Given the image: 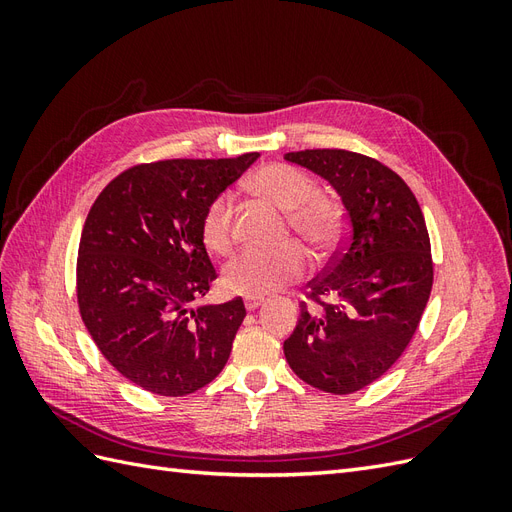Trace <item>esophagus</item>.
Wrapping results in <instances>:
<instances>
[{
  "mask_svg": "<svg viewBox=\"0 0 512 512\" xmlns=\"http://www.w3.org/2000/svg\"><path fill=\"white\" fill-rule=\"evenodd\" d=\"M243 303H245V309H247V312H254V309H256L258 305L265 303V299H262V297H245V299H243Z\"/></svg>",
  "mask_w": 512,
  "mask_h": 512,
  "instance_id": "obj_1",
  "label": "esophagus"
}]
</instances>
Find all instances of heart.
<instances>
[{
    "instance_id": "1",
    "label": "heart",
    "mask_w": 512,
    "mask_h": 512,
    "mask_svg": "<svg viewBox=\"0 0 512 512\" xmlns=\"http://www.w3.org/2000/svg\"><path fill=\"white\" fill-rule=\"evenodd\" d=\"M254 190L288 213V224L316 250L324 252L342 237L344 213L333 198L318 194V183L303 170L271 164L258 170ZM200 235L215 254L230 252L235 241L232 226V200L228 194L215 196L200 222ZM309 269V258L301 245H286L282 250H243L224 267L222 284L232 294L260 297L297 282Z\"/></svg>"
}]
</instances>
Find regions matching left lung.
<instances>
[{
    "label": "left lung",
    "mask_w": 512,
    "mask_h": 512,
    "mask_svg": "<svg viewBox=\"0 0 512 512\" xmlns=\"http://www.w3.org/2000/svg\"><path fill=\"white\" fill-rule=\"evenodd\" d=\"M284 160L327 179L348 222L342 252L309 282L318 307L301 303L284 354L303 382L348 395L389 371L421 322L433 284L425 218L406 181L374 158L305 149Z\"/></svg>",
    "instance_id": "8db88e82"
}]
</instances>
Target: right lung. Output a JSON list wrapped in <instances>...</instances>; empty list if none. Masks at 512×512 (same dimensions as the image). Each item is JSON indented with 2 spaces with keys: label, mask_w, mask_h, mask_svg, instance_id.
Here are the masks:
<instances>
[{
  "label": "right lung",
  "mask_w": 512,
  "mask_h": 512,
  "mask_svg": "<svg viewBox=\"0 0 512 512\" xmlns=\"http://www.w3.org/2000/svg\"><path fill=\"white\" fill-rule=\"evenodd\" d=\"M260 153L128 168L91 207L76 260V297L104 359L141 389L183 397L224 369L245 318L241 297L190 307L215 269L200 222Z\"/></svg>",
  "instance_id": "1"
}]
</instances>
